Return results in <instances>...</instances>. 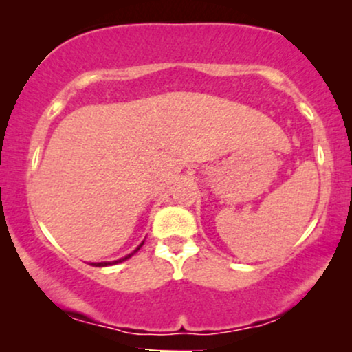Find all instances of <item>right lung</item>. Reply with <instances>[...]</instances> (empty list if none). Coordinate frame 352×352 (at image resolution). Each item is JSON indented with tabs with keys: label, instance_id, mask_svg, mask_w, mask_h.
Listing matches in <instances>:
<instances>
[{
	"label": "right lung",
	"instance_id": "1",
	"mask_svg": "<svg viewBox=\"0 0 352 352\" xmlns=\"http://www.w3.org/2000/svg\"><path fill=\"white\" fill-rule=\"evenodd\" d=\"M142 245H144V241H142V243H140L139 246H137V248H135L134 252H132L131 254H127V256H125V258H120V260H117V261H112V263H111V261H104V263H91V265H94V266H107V265H116V263H120V261H124V260H127V258H131L132 254H134L135 252H139L140 246H142Z\"/></svg>",
	"mask_w": 352,
	"mask_h": 352
}]
</instances>
